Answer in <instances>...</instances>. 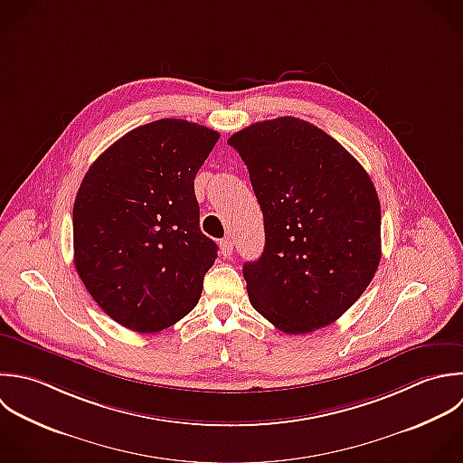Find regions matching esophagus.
Instances as JSON below:
<instances>
[{
    "label": "esophagus",
    "mask_w": 463,
    "mask_h": 463,
    "mask_svg": "<svg viewBox=\"0 0 463 463\" xmlns=\"http://www.w3.org/2000/svg\"><path fill=\"white\" fill-rule=\"evenodd\" d=\"M232 249H234V241H232L231 236H227V238H223V240L220 241V250H222V254H223L225 258H229V256L232 254Z\"/></svg>",
    "instance_id": "34e87169"
}]
</instances>
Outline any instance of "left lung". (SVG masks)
Listing matches in <instances>:
<instances>
[{"mask_svg":"<svg viewBox=\"0 0 463 463\" xmlns=\"http://www.w3.org/2000/svg\"><path fill=\"white\" fill-rule=\"evenodd\" d=\"M263 211L265 249L243 265L250 305L301 335L337 321L381 261V203L366 169L328 133L278 117L229 140Z\"/></svg>","mask_w":463,"mask_h":463,"instance_id":"1","label":"left lung"}]
</instances>
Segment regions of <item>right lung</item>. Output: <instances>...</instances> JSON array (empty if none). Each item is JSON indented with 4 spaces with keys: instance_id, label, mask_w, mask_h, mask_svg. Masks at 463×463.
<instances>
[{
    "instance_id": "1",
    "label": "right lung",
    "mask_w": 463,
    "mask_h": 463,
    "mask_svg": "<svg viewBox=\"0 0 463 463\" xmlns=\"http://www.w3.org/2000/svg\"><path fill=\"white\" fill-rule=\"evenodd\" d=\"M220 133L160 118L111 144L73 203V261L118 325L155 334L198 303L218 245L200 231L194 176Z\"/></svg>"
}]
</instances>
